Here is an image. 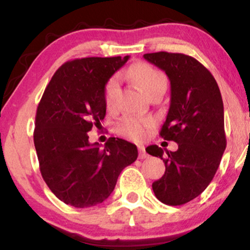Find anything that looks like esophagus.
Returning a JSON list of instances; mask_svg holds the SVG:
<instances>
[{"label":"esophagus","mask_w":250,"mask_h":250,"mask_svg":"<svg viewBox=\"0 0 250 250\" xmlns=\"http://www.w3.org/2000/svg\"><path fill=\"white\" fill-rule=\"evenodd\" d=\"M147 157H148V154L146 153L145 147H143V146H139V159L143 160V159H147Z\"/></svg>","instance_id":"34e87169"}]
</instances>
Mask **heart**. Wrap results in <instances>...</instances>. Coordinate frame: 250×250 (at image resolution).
<instances>
[{
    "mask_svg": "<svg viewBox=\"0 0 250 250\" xmlns=\"http://www.w3.org/2000/svg\"><path fill=\"white\" fill-rule=\"evenodd\" d=\"M125 76L136 83L147 95L161 85L167 84L166 76L160 70L147 63H139L125 73ZM119 81L116 77H113L107 82L104 87V101L107 107H113L115 103ZM153 125V120L150 117H137L125 116L117 122V131L123 136L133 140H142L148 134L149 129Z\"/></svg>",
    "mask_w": 250,
    "mask_h": 250,
    "instance_id": "1",
    "label": "heart"
}]
</instances>
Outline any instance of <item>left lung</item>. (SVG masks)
Here are the masks:
<instances>
[{
    "label": "left lung",
    "mask_w": 250,
    "mask_h": 250,
    "mask_svg": "<svg viewBox=\"0 0 250 250\" xmlns=\"http://www.w3.org/2000/svg\"><path fill=\"white\" fill-rule=\"evenodd\" d=\"M143 57L170 81V105L160 135L179 145L176 151L166 150L167 157L159 146L146 148L166 166L153 190L165 205H185L208 187L225 153L222 96L210 71L194 57L166 51Z\"/></svg>",
    "instance_id": "left-lung-1"
}]
</instances>
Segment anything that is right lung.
<instances>
[{
	"label": "right lung",
	"mask_w": 250,
	"mask_h": 250,
	"mask_svg": "<svg viewBox=\"0 0 250 250\" xmlns=\"http://www.w3.org/2000/svg\"><path fill=\"white\" fill-rule=\"evenodd\" d=\"M129 56L85 57L62 64L45 88L35 119L34 145L43 180L65 205L88 208L107 200L137 148L110 137L89 142L105 116L104 87Z\"/></svg>",
	"instance_id": "add662e5"
}]
</instances>
